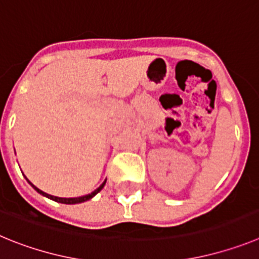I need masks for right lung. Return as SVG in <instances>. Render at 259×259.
<instances>
[{
  "label": "right lung",
  "instance_id": "obj_1",
  "mask_svg": "<svg viewBox=\"0 0 259 259\" xmlns=\"http://www.w3.org/2000/svg\"><path fill=\"white\" fill-rule=\"evenodd\" d=\"M28 183H29V184L32 185V187H33V188L36 189V191L38 192V193L42 194V196H45V197L50 198V200H53V201H57V202H61V203H68V205H72V203H80V202H84V201H88V200H91V198H92V197H95L96 194H97L98 192H100V191H101L102 188H104V185H105V183H106V180H105V182L102 183V184L100 185V187H98L97 189H96V191H93L92 193L85 194V196H81V197H74V198H62V197H56V196H52V194H48V193H45V192L41 191V189H38L37 187H35V185L32 184L31 182H29V180H28Z\"/></svg>",
  "mask_w": 259,
  "mask_h": 259
}]
</instances>
